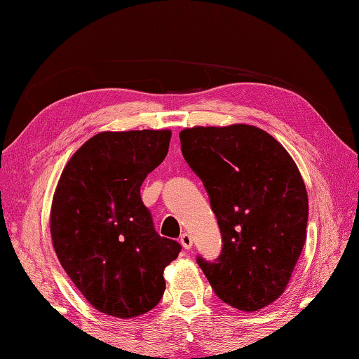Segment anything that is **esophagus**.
<instances>
[{
    "instance_id": "obj_1",
    "label": "esophagus",
    "mask_w": 359,
    "mask_h": 359,
    "mask_svg": "<svg viewBox=\"0 0 359 359\" xmlns=\"http://www.w3.org/2000/svg\"><path fill=\"white\" fill-rule=\"evenodd\" d=\"M180 245L184 247L185 250H190L194 247V240H191V235L189 233H182L180 235Z\"/></svg>"
}]
</instances>
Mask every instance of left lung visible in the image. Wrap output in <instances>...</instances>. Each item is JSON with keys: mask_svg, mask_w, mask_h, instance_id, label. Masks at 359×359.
Masks as SVG:
<instances>
[{"mask_svg": "<svg viewBox=\"0 0 359 359\" xmlns=\"http://www.w3.org/2000/svg\"><path fill=\"white\" fill-rule=\"evenodd\" d=\"M179 137L222 233L216 263L198 264L224 303L259 311L285 292L306 242L308 194L298 165L255 126H196Z\"/></svg>", "mask_w": 359, "mask_h": 359, "instance_id": "left-lung-1", "label": "left lung"}]
</instances>
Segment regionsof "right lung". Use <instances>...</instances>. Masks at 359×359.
<instances>
[{
  "label": "right lung",
  "instance_id": "add662e5",
  "mask_svg": "<svg viewBox=\"0 0 359 359\" xmlns=\"http://www.w3.org/2000/svg\"><path fill=\"white\" fill-rule=\"evenodd\" d=\"M172 132H100L64 165L50 232L64 271L95 309L130 319L161 299L180 245L154 232L140 187L163 163Z\"/></svg>",
  "mask_w": 359,
  "mask_h": 359
}]
</instances>
